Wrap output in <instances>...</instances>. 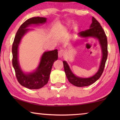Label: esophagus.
<instances>
[{"label":"esophagus","mask_w":120,"mask_h":120,"mask_svg":"<svg viewBox=\"0 0 120 120\" xmlns=\"http://www.w3.org/2000/svg\"><path fill=\"white\" fill-rule=\"evenodd\" d=\"M64 50H60L58 52V56L59 58H61L62 56H64Z\"/></svg>","instance_id":"esophagus-1"}]
</instances>
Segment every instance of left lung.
I'll return each mask as SVG.
<instances>
[{"instance_id":"1","label":"left lung","mask_w":120,"mask_h":120,"mask_svg":"<svg viewBox=\"0 0 120 120\" xmlns=\"http://www.w3.org/2000/svg\"><path fill=\"white\" fill-rule=\"evenodd\" d=\"M78 34L81 38L93 37L97 38L100 44L102 52V58L98 71L94 76L89 78H80L75 76L70 70L67 62L65 61H63L64 72L69 82L77 87L87 86L92 85L98 80L104 71L108 54L107 37L100 24L94 17H92V23L90 26V28L85 30V31L80 32Z\"/></svg>"}]
</instances>
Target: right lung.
I'll use <instances>...</instances> for the list:
<instances>
[{
	"label": "right lung",
	"instance_id": "add662e5",
	"mask_svg": "<svg viewBox=\"0 0 120 120\" xmlns=\"http://www.w3.org/2000/svg\"><path fill=\"white\" fill-rule=\"evenodd\" d=\"M46 21V18L40 17H32L26 20L18 30L12 46V64L16 78L22 86L28 89H39L47 84L53 64L58 58L57 49L45 52L42 55L39 65L35 71L25 74L20 67L18 60V49L22 38L30 30L27 27L32 24H44Z\"/></svg>",
	"mask_w": 120,
	"mask_h": 120
}]
</instances>
